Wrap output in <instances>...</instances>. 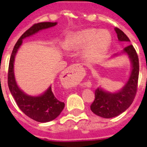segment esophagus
<instances>
[{
	"mask_svg": "<svg viewBox=\"0 0 147 147\" xmlns=\"http://www.w3.org/2000/svg\"><path fill=\"white\" fill-rule=\"evenodd\" d=\"M83 67L80 64H74L68 67L61 75V80L62 84L65 86H71L77 82L83 76ZM85 85L88 88L90 87V82L85 83Z\"/></svg>",
	"mask_w": 147,
	"mask_h": 147,
	"instance_id": "obj_1",
	"label": "esophagus"
}]
</instances>
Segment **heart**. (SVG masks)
I'll return each instance as SVG.
<instances>
[{"mask_svg":"<svg viewBox=\"0 0 147 147\" xmlns=\"http://www.w3.org/2000/svg\"><path fill=\"white\" fill-rule=\"evenodd\" d=\"M111 42V35L107 30L87 28L71 34L66 39L65 46L70 50L87 46L84 51L85 58L89 62H96L107 53Z\"/></svg>","mask_w":147,"mask_h":147,"instance_id":"obj_1","label":"heart"}]
</instances>
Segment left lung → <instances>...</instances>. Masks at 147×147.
Instances as JSON below:
<instances>
[{
    "mask_svg": "<svg viewBox=\"0 0 147 147\" xmlns=\"http://www.w3.org/2000/svg\"><path fill=\"white\" fill-rule=\"evenodd\" d=\"M115 31L120 41L130 42L121 30L115 27ZM124 52L129 55L132 62V69L130 77L123 89L118 93H107L100 88L95 90V99L90 105V110L100 117L110 119L120 115L132 105L136 97L139 75L138 57L132 45L127 46L124 49Z\"/></svg>",
    "mask_w": 147,
    "mask_h": 147,
    "instance_id": "left-lung-1",
    "label": "left lung"
}]
</instances>
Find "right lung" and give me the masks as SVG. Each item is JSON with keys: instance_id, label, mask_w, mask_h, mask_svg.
I'll return each mask as SVG.
<instances>
[{"instance_id": "right-lung-1", "label": "right lung", "mask_w": 147, "mask_h": 147, "mask_svg": "<svg viewBox=\"0 0 147 147\" xmlns=\"http://www.w3.org/2000/svg\"><path fill=\"white\" fill-rule=\"evenodd\" d=\"M57 25V23L42 22L34 23L26 30L18 39L14 46L9 64L8 70V86L17 105L22 112L33 120L38 122H49L54 120L61 113L65 107V103L56 98L51 87L40 96L33 97L27 96L19 89L14 76V60L18 49L21 45L23 39L38 32L40 30L48 28Z\"/></svg>"}]
</instances>
